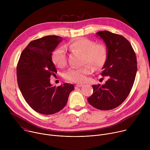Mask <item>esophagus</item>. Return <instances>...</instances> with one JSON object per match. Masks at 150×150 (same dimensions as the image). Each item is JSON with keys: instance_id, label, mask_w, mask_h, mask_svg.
I'll use <instances>...</instances> for the list:
<instances>
[{"instance_id": "1", "label": "esophagus", "mask_w": 150, "mask_h": 150, "mask_svg": "<svg viewBox=\"0 0 150 150\" xmlns=\"http://www.w3.org/2000/svg\"><path fill=\"white\" fill-rule=\"evenodd\" d=\"M83 84H76V85H75V87H76V88H78V87H82L83 86Z\"/></svg>"}]
</instances>
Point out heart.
Wrapping results in <instances>:
<instances>
[{
  "mask_svg": "<svg viewBox=\"0 0 150 150\" xmlns=\"http://www.w3.org/2000/svg\"><path fill=\"white\" fill-rule=\"evenodd\" d=\"M67 47L72 52L82 54V62L86 63L80 68H71L64 74V77L74 82H83L87 79V75L91 73L93 68L100 69L107 60L108 51L102 44H96L95 42L85 38L76 40L68 45ZM52 60L56 66L63 68L67 63V57L65 49L59 47L55 49L52 54ZM89 63L90 66L88 63Z\"/></svg>",
  "mask_w": 150,
  "mask_h": 150,
  "instance_id": "heart-1",
  "label": "heart"
}]
</instances>
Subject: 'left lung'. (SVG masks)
Segmentation results:
<instances>
[{
    "instance_id": "left-lung-1",
    "label": "left lung",
    "mask_w": 150,
    "mask_h": 150,
    "mask_svg": "<svg viewBox=\"0 0 150 150\" xmlns=\"http://www.w3.org/2000/svg\"><path fill=\"white\" fill-rule=\"evenodd\" d=\"M103 40L108 56L101 75L108 76L105 84L93 85V94L87 98L94 108L101 110L113 109L120 105L129 94L137 71L135 52L127 39L108 31L96 33Z\"/></svg>"
}]
</instances>
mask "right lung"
<instances>
[{
  "instance_id": "right-lung-1",
  "label": "right lung",
  "mask_w": 150,
  "mask_h": 150,
  "mask_svg": "<svg viewBox=\"0 0 150 150\" xmlns=\"http://www.w3.org/2000/svg\"><path fill=\"white\" fill-rule=\"evenodd\" d=\"M62 41L60 37L47 35L31 41L17 64V81L21 94L33 110L42 115L61 110L74 90L71 83L56 87L50 82V76L57 72L52 54Z\"/></svg>"
}]
</instances>
